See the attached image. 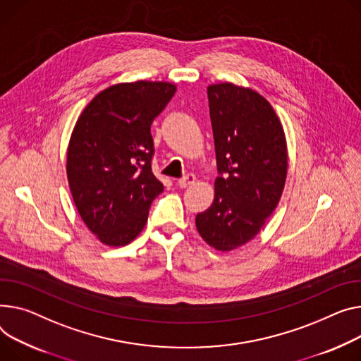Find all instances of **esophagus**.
Returning a JSON list of instances; mask_svg holds the SVG:
<instances>
[{
	"label": "esophagus",
	"instance_id": "esophagus-1",
	"mask_svg": "<svg viewBox=\"0 0 361 361\" xmlns=\"http://www.w3.org/2000/svg\"><path fill=\"white\" fill-rule=\"evenodd\" d=\"M195 181H196V177H195L193 174H187L185 177H183V178H180V180H177V184H178L181 188H185V187L193 185V184H195Z\"/></svg>",
	"mask_w": 361,
	"mask_h": 361
}]
</instances>
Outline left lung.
<instances>
[{
  "mask_svg": "<svg viewBox=\"0 0 361 361\" xmlns=\"http://www.w3.org/2000/svg\"><path fill=\"white\" fill-rule=\"evenodd\" d=\"M207 97L221 177L196 228L206 244L228 252L250 243L277 207L287 143L279 116L259 92L221 82L207 87Z\"/></svg>",
  "mask_w": 361,
  "mask_h": 361,
  "instance_id": "obj_1",
  "label": "left lung"
}]
</instances>
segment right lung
Masks as SVG:
<instances>
[{"mask_svg":"<svg viewBox=\"0 0 361 361\" xmlns=\"http://www.w3.org/2000/svg\"><path fill=\"white\" fill-rule=\"evenodd\" d=\"M164 81L114 84L87 104L71 133L66 176L87 228L123 247L145 228L164 185L152 174L151 125L176 94Z\"/></svg>","mask_w":361,"mask_h":361,"instance_id":"obj_1","label":"right lung"}]
</instances>
